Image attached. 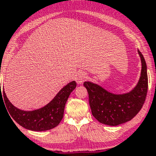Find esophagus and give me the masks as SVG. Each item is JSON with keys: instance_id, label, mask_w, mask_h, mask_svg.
<instances>
[{"instance_id": "obj_1", "label": "esophagus", "mask_w": 156, "mask_h": 156, "mask_svg": "<svg viewBox=\"0 0 156 156\" xmlns=\"http://www.w3.org/2000/svg\"><path fill=\"white\" fill-rule=\"evenodd\" d=\"M86 78H87L86 74H85L84 73H83V72H80V73H78L76 75L75 80L78 84H81V83H83L84 82Z\"/></svg>"}]
</instances>
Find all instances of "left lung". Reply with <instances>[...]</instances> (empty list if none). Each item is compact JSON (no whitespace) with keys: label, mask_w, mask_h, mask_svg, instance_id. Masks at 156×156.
Here are the masks:
<instances>
[{"label":"left lung","mask_w":156,"mask_h":156,"mask_svg":"<svg viewBox=\"0 0 156 156\" xmlns=\"http://www.w3.org/2000/svg\"><path fill=\"white\" fill-rule=\"evenodd\" d=\"M141 72L137 84L128 93H111L97 83H83L89 94V104L93 116L108 126H118L131 120L142 108L148 92L147 66L143 55L138 51Z\"/></svg>","instance_id":"8db88e82"}]
</instances>
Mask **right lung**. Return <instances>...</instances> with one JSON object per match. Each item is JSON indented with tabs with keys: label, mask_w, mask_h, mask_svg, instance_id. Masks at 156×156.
Masks as SVG:
<instances>
[{
	"label": "right lung",
	"mask_w": 156,
	"mask_h": 156,
	"mask_svg": "<svg viewBox=\"0 0 156 156\" xmlns=\"http://www.w3.org/2000/svg\"><path fill=\"white\" fill-rule=\"evenodd\" d=\"M76 87V83L75 81L69 83L62 88L61 90L48 104L42 108L33 111H24L14 106L7 98L4 88L3 90L0 88V100L1 98L2 100L4 99L3 102L6 105L7 112H8L12 119L20 126L34 131H45L53 129L60 123L63 118L66 101Z\"/></svg>",
	"instance_id": "right-lung-1"
}]
</instances>
